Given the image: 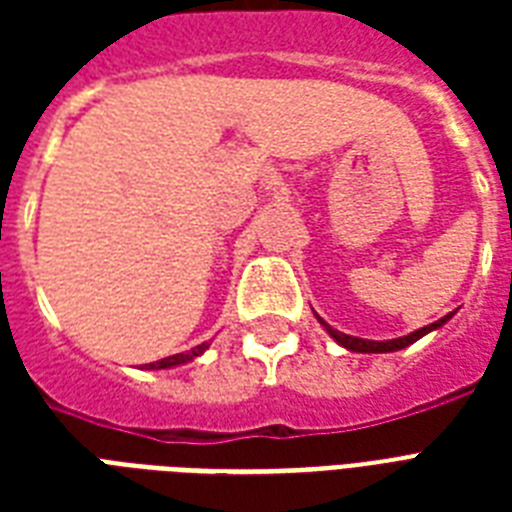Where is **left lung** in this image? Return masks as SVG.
<instances>
[{"mask_svg": "<svg viewBox=\"0 0 512 512\" xmlns=\"http://www.w3.org/2000/svg\"><path fill=\"white\" fill-rule=\"evenodd\" d=\"M452 319V313L449 316H444V319L433 321V324H428V327L417 329V332H412V335L406 337H396V340H385V342H377V340H361V337H350V335H342V332H337V329H332L324 319H319L321 324H324V329H327L329 335L335 337L337 342H340L342 348L353 350V353H393V350H401L406 348V345H412V342H417L420 337H425L428 332H433V329L444 327L446 321Z\"/></svg>", "mask_w": 512, "mask_h": 512, "instance_id": "obj_1", "label": "left lung"}]
</instances>
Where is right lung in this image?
Segmentation results:
<instances>
[{
  "mask_svg": "<svg viewBox=\"0 0 512 512\" xmlns=\"http://www.w3.org/2000/svg\"><path fill=\"white\" fill-rule=\"evenodd\" d=\"M207 348H209L207 342H201V345H196V348H191V350H185V353H175V356H167V358H162V361H154V364H146V366L148 369H170V366L193 361V358L201 356V353H204Z\"/></svg>",
  "mask_w": 512,
  "mask_h": 512,
  "instance_id": "add662e5",
  "label": "right lung"
}]
</instances>
